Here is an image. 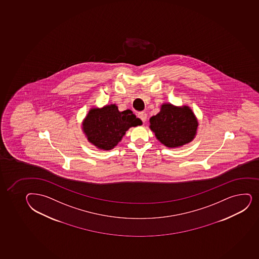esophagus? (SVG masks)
Segmentation results:
<instances>
[{
  "label": "esophagus",
  "instance_id": "obj_1",
  "mask_svg": "<svg viewBox=\"0 0 259 259\" xmlns=\"http://www.w3.org/2000/svg\"><path fill=\"white\" fill-rule=\"evenodd\" d=\"M147 116H148V115H147L145 112L139 113V119H140V120H141L144 123L147 120Z\"/></svg>",
  "mask_w": 259,
  "mask_h": 259
}]
</instances>
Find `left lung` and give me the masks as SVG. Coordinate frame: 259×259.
<instances>
[{
  "label": "left lung",
  "instance_id": "1",
  "mask_svg": "<svg viewBox=\"0 0 259 259\" xmlns=\"http://www.w3.org/2000/svg\"><path fill=\"white\" fill-rule=\"evenodd\" d=\"M150 130L167 148H179L195 139L199 125L197 118L188 105L163 104L160 112L150 119Z\"/></svg>",
  "mask_w": 259,
  "mask_h": 259
}]
</instances>
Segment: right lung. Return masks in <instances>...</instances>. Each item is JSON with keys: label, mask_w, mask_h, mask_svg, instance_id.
Here are the masks:
<instances>
[{"label": "right lung", "mask_w": 259, "mask_h": 259, "mask_svg": "<svg viewBox=\"0 0 259 259\" xmlns=\"http://www.w3.org/2000/svg\"><path fill=\"white\" fill-rule=\"evenodd\" d=\"M142 123L130 109L119 111L117 105L111 104L91 108L81 128L90 144L99 150H110L121 141L129 128L141 125Z\"/></svg>", "instance_id": "obj_1"}]
</instances>
